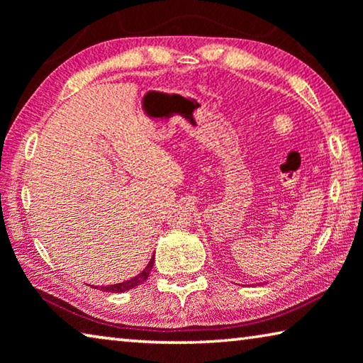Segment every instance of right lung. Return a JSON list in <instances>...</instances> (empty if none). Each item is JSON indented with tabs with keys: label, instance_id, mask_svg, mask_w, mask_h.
<instances>
[{
	"label": "right lung",
	"instance_id": "right-lung-1",
	"mask_svg": "<svg viewBox=\"0 0 363 363\" xmlns=\"http://www.w3.org/2000/svg\"><path fill=\"white\" fill-rule=\"evenodd\" d=\"M153 263H155V255L152 257V260L148 262V264H147L145 269H143L142 273L134 276V278H132V279L124 281V283H118V284H111V286H101L100 291H105V292H125V291H129V289H134L135 286L142 284L143 281L148 278V274H150L152 268H153Z\"/></svg>",
	"mask_w": 363,
	"mask_h": 363
}]
</instances>
